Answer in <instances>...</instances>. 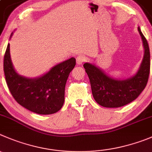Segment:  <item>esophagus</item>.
Returning a JSON list of instances; mask_svg holds the SVG:
<instances>
[{"instance_id":"34e87169","label":"esophagus","mask_w":152,"mask_h":152,"mask_svg":"<svg viewBox=\"0 0 152 152\" xmlns=\"http://www.w3.org/2000/svg\"><path fill=\"white\" fill-rule=\"evenodd\" d=\"M86 61V58L83 55H79L76 57V63L77 65H82Z\"/></svg>"}]
</instances>
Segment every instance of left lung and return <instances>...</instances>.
Segmentation results:
<instances>
[{"mask_svg": "<svg viewBox=\"0 0 152 152\" xmlns=\"http://www.w3.org/2000/svg\"><path fill=\"white\" fill-rule=\"evenodd\" d=\"M144 47L143 59L138 72L126 80L110 77L91 63L83 64L89 78L92 95L97 103L104 107H119L135 100L143 91L150 73V50L148 42L138 27Z\"/></svg>", "mask_w": 152, "mask_h": 152, "instance_id": "8db88e82", "label": "left lung"}]
</instances>
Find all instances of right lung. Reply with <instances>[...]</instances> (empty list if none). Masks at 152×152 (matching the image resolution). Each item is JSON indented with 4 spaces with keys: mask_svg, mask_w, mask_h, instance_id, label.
Wrapping results in <instances>:
<instances>
[{
    "mask_svg": "<svg viewBox=\"0 0 152 152\" xmlns=\"http://www.w3.org/2000/svg\"><path fill=\"white\" fill-rule=\"evenodd\" d=\"M75 64L76 60L72 57L53 66L41 77L27 78L14 69L8 44L4 59V71L9 89L20 105L36 113L48 115L55 113L63 107L65 86Z\"/></svg>",
    "mask_w": 152,
    "mask_h": 152,
    "instance_id": "obj_1",
    "label": "right lung"
}]
</instances>
